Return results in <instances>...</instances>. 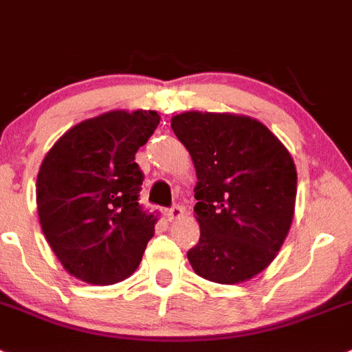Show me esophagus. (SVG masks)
I'll return each instance as SVG.
<instances>
[{
  "label": "esophagus",
  "mask_w": 352,
  "mask_h": 352,
  "mask_svg": "<svg viewBox=\"0 0 352 352\" xmlns=\"http://www.w3.org/2000/svg\"><path fill=\"white\" fill-rule=\"evenodd\" d=\"M182 214H184V207L179 206V204H175V206H172V207H168V209L164 210V216H166L170 221H173V219H179Z\"/></svg>",
  "instance_id": "1"
}]
</instances>
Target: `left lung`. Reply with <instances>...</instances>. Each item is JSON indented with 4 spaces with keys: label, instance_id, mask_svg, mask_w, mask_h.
<instances>
[{
    "label": "left lung",
    "instance_id": "left-lung-1",
    "mask_svg": "<svg viewBox=\"0 0 352 352\" xmlns=\"http://www.w3.org/2000/svg\"><path fill=\"white\" fill-rule=\"evenodd\" d=\"M172 129L197 170L200 239L188 252L198 276L239 283L267 267L294 216V161L261 122L228 113L188 111Z\"/></svg>",
    "mask_w": 352,
    "mask_h": 352
}]
</instances>
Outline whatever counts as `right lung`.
<instances>
[{
    "mask_svg": "<svg viewBox=\"0 0 352 352\" xmlns=\"http://www.w3.org/2000/svg\"><path fill=\"white\" fill-rule=\"evenodd\" d=\"M159 124L155 111H109L74 125L47 152L36 209L49 246L72 276L111 285L136 271L159 212L140 204L134 155Z\"/></svg>",
    "mask_w": 352,
    "mask_h": 352,
    "instance_id": "right-lung-1",
    "label": "right lung"
}]
</instances>
